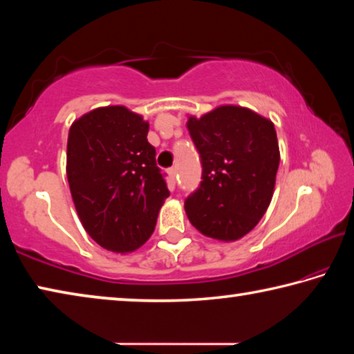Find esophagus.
<instances>
[{
  "label": "esophagus",
  "instance_id": "34e87169",
  "mask_svg": "<svg viewBox=\"0 0 354 354\" xmlns=\"http://www.w3.org/2000/svg\"><path fill=\"white\" fill-rule=\"evenodd\" d=\"M169 178H170V183L171 184H175V181H176V169H169Z\"/></svg>",
  "mask_w": 354,
  "mask_h": 354
}]
</instances>
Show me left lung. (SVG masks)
I'll use <instances>...</instances> for the list:
<instances>
[{"label":"left lung","instance_id":"left-lung-1","mask_svg":"<svg viewBox=\"0 0 354 354\" xmlns=\"http://www.w3.org/2000/svg\"><path fill=\"white\" fill-rule=\"evenodd\" d=\"M187 129L200 153V187L185 198L190 223L201 234L231 242L259 223L270 205L279 147L270 120L247 107L220 106Z\"/></svg>","mask_w":354,"mask_h":354}]
</instances>
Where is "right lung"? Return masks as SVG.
<instances>
[{
    "instance_id": "1",
    "label": "right lung",
    "mask_w": 354,
    "mask_h": 354,
    "mask_svg": "<svg viewBox=\"0 0 354 354\" xmlns=\"http://www.w3.org/2000/svg\"><path fill=\"white\" fill-rule=\"evenodd\" d=\"M148 122L124 106L93 109L71 124L67 178L80 220L95 242L129 253L153 234L170 195Z\"/></svg>"
}]
</instances>
